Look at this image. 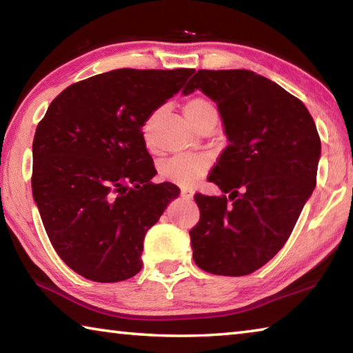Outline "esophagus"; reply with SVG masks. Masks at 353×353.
<instances>
[{
  "instance_id": "34e87169",
  "label": "esophagus",
  "mask_w": 353,
  "mask_h": 353,
  "mask_svg": "<svg viewBox=\"0 0 353 353\" xmlns=\"http://www.w3.org/2000/svg\"><path fill=\"white\" fill-rule=\"evenodd\" d=\"M193 194H194V191L190 190V188H182L181 190V196L183 199H191V198H193Z\"/></svg>"
}]
</instances>
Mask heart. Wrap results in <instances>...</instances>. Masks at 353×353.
<instances>
[{"label":"heart","instance_id":"obj_1","mask_svg":"<svg viewBox=\"0 0 353 353\" xmlns=\"http://www.w3.org/2000/svg\"><path fill=\"white\" fill-rule=\"evenodd\" d=\"M216 113V109L210 99L194 97L185 104V115L190 119V123L196 126L202 118ZM152 121L154 115L149 117L143 123L141 134L148 148L154 146L152 141ZM210 168V157L205 154H179L166 160L160 166V174L168 182H174L179 185H193L201 176H204Z\"/></svg>","mask_w":353,"mask_h":353}]
</instances>
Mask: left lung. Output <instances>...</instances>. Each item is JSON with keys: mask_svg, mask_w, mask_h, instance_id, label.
Wrapping results in <instances>:
<instances>
[{"mask_svg": "<svg viewBox=\"0 0 353 353\" xmlns=\"http://www.w3.org/2000/svg\"><path fill=\"white\" fill-rule=\"evenodd\" d=\"M196 88L216 103L229 145L208 176L223 194H194L193 259L216 276H248L288 241L316 187L321 139L305 104L254 71L198 70L183 93Z\"/></svg>", "mask_w": 353, "mask_h": 353, "instance_id": "8db88e82", "label": "left lung"}]
</instances>
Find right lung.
<instances>
[{
  "mask_svg": "<svg viewBox=\"0 0 353 353\" xmlns=\"http://www.w3.org/2000/svg\"><path fill=\"white\" fill-rule=\"evenodd\" d=\"M191 68H119L71 83L35 129L32 194L57 255L79 276L134 277L143 240L176 185L154 183L141 126L181 90Z\"/></svg>",
  "mask_w": 353,
  "mask_h": 353,
  "instance_id": "obj_1",
  "label": "right lung"
}]
</instances>
